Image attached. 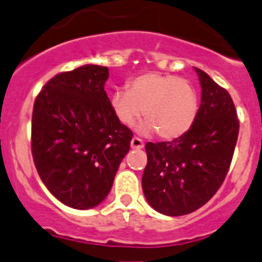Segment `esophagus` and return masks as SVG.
<instances>
[{
  "label": "esophagus",
  "mask_w": 262,
  "mask_h": 262,
  "mask_svg": "<svg viewBox=\"0 0 262 262\" xmlns=\"http://www.w3.org/2000/svg\"><path fill=\"white\" fill-rule=\"evenodd\" d=\"M132 149H142L144 147V141L138 137H134L130 142Z\"/></svg>",
  "instance_id": "esophagus-1"
}]
</instances>
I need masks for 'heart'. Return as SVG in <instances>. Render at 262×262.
<instances>
[{"label":"heart","instance_id":"obj_1","mask_svg":"<svg viewBox=\"0 0 262 262\" xmlns=\"http://www.w3.org/2000/svg\"><path fill=\"white\" fill-rule=\"evenodd\" d=\"M117 120L132 126L144 112V133L157 132L163 140H177L194 125L199 112V97L190 81L171 74L146 72L128 83V91L117 90L111 96Z\"/></svg>","mask_w":262,"mask_h":262}]
</instances>
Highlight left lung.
Returning <instances> with one entry per match:
<instances>
[{"label":"left lung","instance_id":"left-lung-1","mask_svg":"<svg viewBox=\"0 0 262 262\" xmlns=\"http://www.w3.org/2000/svg\"><path fill=\"white\" fill-rule=\"evenodd\" d=\"M202 103L192 128L171 142H147L142 190L147 203L167 216L194 212L226 179L238 136L235 104L228 91L195 68Z\"/></svg>","mask_w":262,"mask_h":262}]
</instances>
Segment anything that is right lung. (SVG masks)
Masks as SVG:
<instances>
[{"label": "right lung", "instance_id": "1", "mask_svg": "<svg viewBox=\"0 0 262 262\" xmlns=\"http://www.w3.org/2000/svg\"><path fill=\"white\" fill-rule=\"evenodd\" d=\"M108 67L87 64L50 79L31 118V153L40 179L63 204L88 210L112 188L133 133L118 121L104 84Z\"/></svg>", "mask_w": 262, "mask_h": 262}]
</instances>
